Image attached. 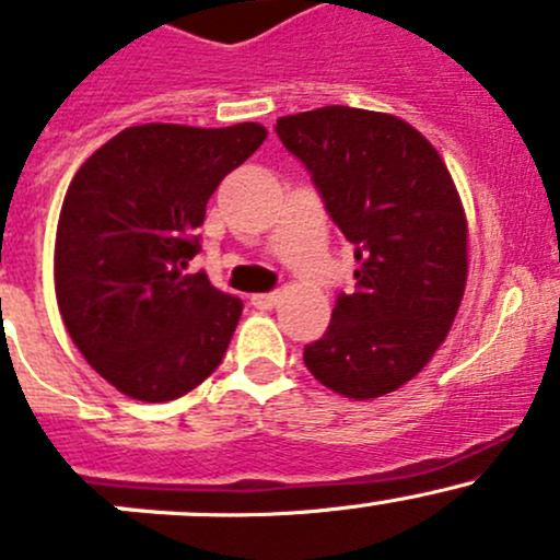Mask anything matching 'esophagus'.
Segmentation results:
<instances>
[{"mask_svg": "<svg viewBox=\"0 0 560 560\" xmlns=\"http://www.w3.org/2000/svg\"><path fill=\"white\" fill-rule=\"evenodd\" d=\"M279 292H257V295H252V306L259 308V312H268L279 303Z\"/></svg>", "mask_w": 560, "mask_h": 560, "instance_id": "obj_1", "label": "esophagus"}]
</instances>
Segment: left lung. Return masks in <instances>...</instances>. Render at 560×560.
Returning <instances> with one entry per match:
<instances>
[{
  "label": "left lung",
  "mask_w": 560,
  "mask_h": 560,
  "mask_svg": "<svg viewBox=\"0 0 560 560\" xmlns=\"http://www.w3.org/2000/svg\"><path fill=\"white\" fill-rule=\"evenodd\" d=\"M276 135L312 173L343 238L358 290L338 295L314 380L371 400L415 380L447 338L468 276V228L439 151L404 118L327 105L281 116Z\"/></svg>",
  "instance_id": "8db88e82"
}]
</instances>
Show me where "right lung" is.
<instances>
[{
    "label": "right lung",
    "mask_w": 560,
    "mask_h": 560,
    "mask_svg": "<svg viewBox=\"0 0 560 560\" xmlns=\"http://www.w3.org/2000/svg\"><path fill=\"white\" fill-rule=\"evenodd\" d=\"M265 138L252 121L140 124L72 178L56 228V301L72 343L118 393L165 404L222 363L244 303L186 265L208 197Z\"/></svg>",
    "instance_id": "obj_1"
}]
</instances>
